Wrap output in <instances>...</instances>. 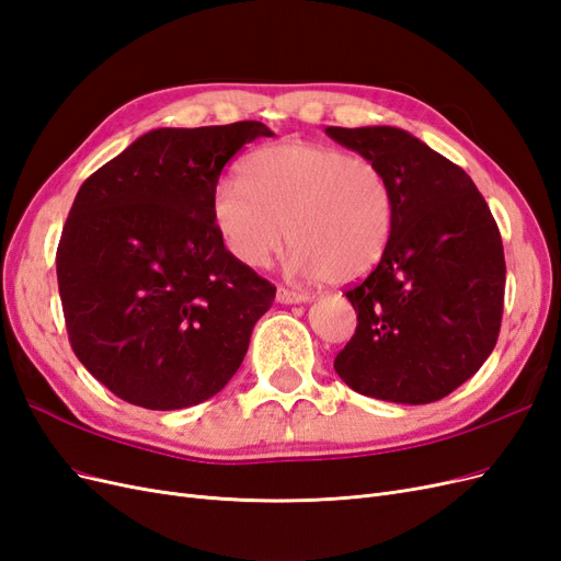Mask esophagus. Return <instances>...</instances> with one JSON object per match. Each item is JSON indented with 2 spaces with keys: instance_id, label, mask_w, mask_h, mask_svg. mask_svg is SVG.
<instances>
[{
  "instance_id": "1",
  "label": "esophagus",
  "mask_w": 561,
  "mask_h": 561,
  "mask_svg": "<svg viewBox=\"0 0 561 561\" xmlns=\"http://www.w3.org/2000/svg\"><path fill=\"white\" fill-rule=\"evenodd\" d=\"M276 299H278L280 304H301V301H309V295L287 290V287H278V290H276Z\"/></svg>"
}]
</instances>
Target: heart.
I'll use <instances>...</instances> for the list:
<instances>
[{"label":"heart","instance_id":"heart-1","mask_svg":"<svg viewBox=\"0 0 561 561\" xmlns=\"http://www.w3.org/2000/svg\"><path fill=\"white\" fill-rule=\"evenodd\" d=\"M241 180H222L210 198L213 225L236 262L266 266L287 239L293 274L348 285L381 260L393 194L371 159L287 140L248 154Z\"/></svg>","mask_w":561,"mask_h":561}]
</instances>
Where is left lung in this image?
Masks as SVG:
<instances>
[{
  "label": "left lung",
  "mask_w": 561,
  "mask_h": 561,
  "mask_svg": "<svg viewBox=\"0 0 561 561\" xmlns=\"http://www.w3.org/2000/svg\"><path fill=\"white\" fill-rule=\"evenodd\" d=\"M325 133L379 163L393 194L381 260L346 290L358 328L336 353V375L377 400L435 402L468 381L496 346L505 295L499 227L463 168L412 133Z\"/></svg>",
  "instance_id": "left-lung-1"
}]
</instances>
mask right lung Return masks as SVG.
Masks as SVG:
<instances>
[{
	"mask_svg": "<svg viewBox=\"0 0 561 561\" xmlns=\"http://www.w3.org/2000/svg\"><path fill=\"white\" fill-rule=\"evenodd\" d=\"M260 122L157 128L81 184L56 254L72 351L122 400L182 410L241 367L276 287L236 262L210 198Z\"/></svg>",
	"mask_w": 561,
	"mask_h": 561,
	"instance_id": "add662e5",
	"label": "right lung"
}]
</instances>
